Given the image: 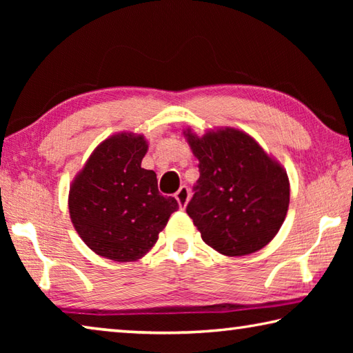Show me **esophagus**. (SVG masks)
Here are the masks:
<instances>
[{"instance_id":"34e87169","label":"esophagus","mask_w":353,"mask_h":353,"mask_svg":"<svg viewBox=\"0 0 353 353\" xmlns=\"http://www.w3.org/2000/svg\"><path fill=\"white\" fill-rule=\"evenodd\" d=\"M176 199L179 202V207L181 208L187 207L188 201H190V188L187 187V185H182V187L179 188V191L176 193Z\"/></svg>"}]
</instances>
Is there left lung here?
I'll return each instance as SVG.
<instances>
[{
    "label": "left lung",
    "instance_id": "obj_1",
    "mask_svg": "<svg viewBox=\"0 0 353 353\" xmlns=\"http://www.w3.org/2000/svg\"><path fill=\"white\" fill-rule=\"evenodd\" d=\"M199 179L187 213L205 244L241 256L270 243L290 205L288 176L254 139L236 129L187 134Z\"/></svg>",
    "mask_w": 353,
    "mask_h": 353
}]
</instances>
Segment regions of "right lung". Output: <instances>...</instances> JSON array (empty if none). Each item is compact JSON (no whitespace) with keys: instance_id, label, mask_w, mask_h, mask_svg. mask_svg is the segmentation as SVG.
<instances>
[{"instance_id":"1","label":"right lung","mask_w":353,"mask_h":353,"mask_svg":"<svg viewBox=\"0 0 353 353\" xmlns=\"http://www.w3.org/2000/svg\"><path fill=\"white\" fill-rule=\"evenodd\" d=\"M148 145L140 135H115L94 149L71 185L68 207L88 248L115 261L141 259L177 212L152 170L141 168Z\"/></svg>"}]
</instances>
